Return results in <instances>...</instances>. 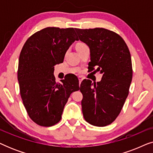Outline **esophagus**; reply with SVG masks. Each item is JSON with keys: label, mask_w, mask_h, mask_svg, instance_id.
<instances>
[{"label": "esophagus", "mask_w": 153, "mask_h": 153, "mask_svg": "<svg viewBox=\"0 0 153 153\" xmlns=\"http://www.w3.org/2000/svg\"><path fill=\"white\" fill-rule=\"evenodd\" d=\"M83 81V78L82 76H79V85H80L81 81Z\"/></svg>", "instance_id": "esophagus-1"}]
</instances>
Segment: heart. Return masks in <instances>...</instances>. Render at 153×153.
Masks as SVG:
<instances>
[{
    "label": "heart",
    "instance_id": "b5f03b06",
    "mask_svg": "<svg viewBox=\"0 0 153 153\" xmlns=\"http://www.w3.org/2000/svg\"><path fill=\"white\" fill-rule=\"evenodd\" d=\"M84 45H85V44H83V43H79V44H78V45H77L76 47H81V46H84Z\"/></svg>",
    "mask_w": 153,
    "mask_h": 153
}]
</instances>
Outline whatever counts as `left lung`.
<instances>
[{
  "mask_svg": "<svg viewBox=\"0 0 153 153\" xmlns=\"http://www.w3.org/2000/svg\"><path fill=\"white\" fill-rule=\"evenodd\" d=\"M79 38L90 49L88 68L102 74V80H83L80 91L85 120L94 126L111 124L121 111L132 79L130 52L120 35L102 28H75Z\"/></svg>",
  "mask_w": 153,
  "mask_h": 153,
  "instance_id": "1",
  "label": "left lung"
}]
</instances>
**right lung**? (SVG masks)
<instances>
[{
	"instance_id": "add662e5",
	"label": "right lung",
	"mask_w": 153,
	"mask_h": 153,
	"mask_svg": "<svg viewBox=\"0 0 153 153\" xmlns=\"http://www.w3.org/2000/svg\"><path fill=\"white\" fill-rule=\"evenodd\" d=\"M79 40L73 28L48 27L27 39L21 51L18 81L23 103L31 120L50 127L58 123L71 93L79 91V80L71 76L61 83L53 75L69 47Z\"/></svg>"
}]
</instances>
